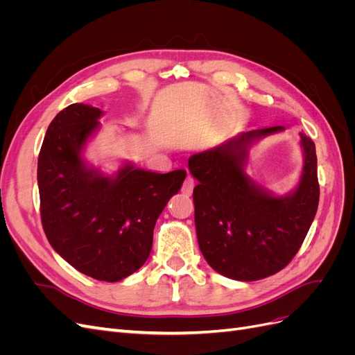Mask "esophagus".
<instances>
[{"instance_id": "obj_1", "label": "esophagus", "mask_w": 355, "mask_h": 355, "mask_svg": "<svg viewBox=\"0 0 355 355\" xmlns=\"http://www.w3.org/2000/svg\"><path fill=\"white\" fill-rule=\"evenodd\" d=\"M194 187H196L194 178H192L191 175H188V178L184 182V187H182V192H184V194H187V196H191L192 191H194Z\"/></svg>"}]
</instances>
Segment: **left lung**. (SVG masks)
I'll return each mask as SVG.
<instances>
[{
	"label": "left lung",
	"instance_id": "8db88e82",
	"mask_svg": "<svg viewBox=\"0 0 355 355\" xmlns=\"http://www.w3.org/2000/svg\"><path fill=\"white\" fill-rule=\"evenodd\" d=\"M283 125L241 132L188 159L200 250L214 271L239 282L270 277L293 259L313 223L320 198L315 145L300 135L304 167L297 187L275 196L245 173L252 146Z\"/></svg>",
	"mask_w": 355,
	"mask_h": 355
}]
</instances>
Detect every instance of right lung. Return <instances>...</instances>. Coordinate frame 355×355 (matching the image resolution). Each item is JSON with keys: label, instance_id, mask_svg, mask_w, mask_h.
I'll list each match as a JSON object with an SVG mask.
<instances>
[{"label": "right lung", "instance_id": "right-lung-1", "mask_svg": "<svg viewBox=\"0 0 355 355\" xmlns=\"http://www.w3.org/2000/svg\"><path fill=\"white\" fill-rule=\"evenodd\" d=\"M102 115L84 103L60 111L47 128L37 178L42 228L53 249L77 271L115 283L146 262L155 222L187 171L157 173L124 163L110 176L90 166L83 153Z\"/></svg>", "mask_w": 355, "mask_h": 355}]
</instances>
